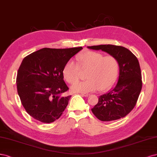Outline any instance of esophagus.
Returning a JSON list of instances; mask_svg holds the SVG:
<instances>
[{"instance_id": "34e87169", "label": "esophagus", "mask_w": 157, "mask_h": 157, "mask_svg": "<svg viewBox=\"0 0 157 157\" xmlns=\"http://www.w3.org/2000/svg\"><path fill=\"white\" fill-rule=\"evenodd\" d=\"M81 95H82V97H89V96L90 95L89 94H83V93H82V94H81Z\"/></svg>"}]
</instances>
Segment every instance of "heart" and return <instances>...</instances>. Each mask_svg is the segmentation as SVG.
<instances>
[{
	"mask_svg": "<svg viewBox=\"0 0 157 157\" xmlns=\"http://www.w3.org/2000/svg\"><path fill=\"white\" fill-rule=\"evenodd\" d=\"M78 64L72 60L65 64L63 70L64 79L69 83L76 82L79 77L80 69L87 70L86 79L75 83L71 90L74 92L88 93L98 89L100 90L108 89L113 85L117 78L119 64L112 55L103 57L95 52H87L77 57Z\"/></svg>",
	"mask_w": 157,
	"mask_h": 157,
	"instance_id": "obj_1",
	"label": "heart"
}]
</instances>
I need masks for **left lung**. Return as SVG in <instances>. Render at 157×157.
Wrapping results in <instances>:
<instances>
[{"mask_svg": "<svg viewBox=\"0 0 157 157\" xmlns=\"http://www.w3.org/2000/svg\"><path fill=\"white\" fill-rule=\"evenodd\" d=\"M102 50L117 60L119 74L117 82L109 91L100 96L91 109L99 120L111 121L123 118L133 109L142 87L141 73L138 59L130 50L114 45L88 46Z\"/></svg>", "mask_w": 157, "mask_h": 157, "instance_id": "obj_1", "label": "left lung"}]
</instances>
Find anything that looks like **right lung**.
Segmentation results:
<instances>
[{"label": "right lung", "mask_w": 157, "mask_h": 157, "mask_svg": "<svg viewBox=\"0 0 157 157\" xmlns=\"http://www.w3.org/2000/svg\"><path fill=\"white\" fill-rule=\"evenodd\" d=\"M83 49L42 48L25 57L19 68L17 93L27 112L40 122L58 119L71 96H64L68 87L64 82L65 64Z\"/></svg>", "instance_id": "right-lung-1"}]
</instances>
